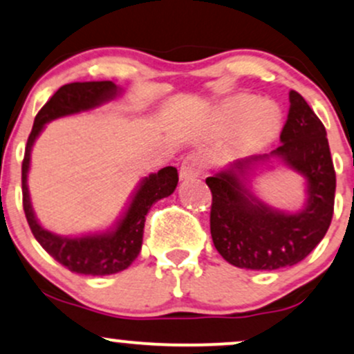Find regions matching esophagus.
Returning a JSON list of instances; mask_svg holds the SVG:
<instances>
[{"label":"esophagus","instance_id":"obj_1","mask_svg":"<svg viewBox=\"0 0 354 354\" xmlns=\"http://www.w3.org/2000/svg\"><path fill=\"white\" fill-rule=\"evenodd\" d=\"M203 169H205V160H203L200 154H188L181 163L180 178L185 181L194 180V178L200 176Z\"/></svg>","mask_w":354,"mask_h":354}]
</instances>
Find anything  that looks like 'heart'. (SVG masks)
<instances>
[{
  "mask_svg": "<svg viewBox=\"0 0 354 354\" xmlns=\"http://www.w3.org/2000/svg\"><path fill=\"white\" fill-rule=\"evenodd\" d=\"M243 123L238 135V145L241 149L251 151L270 143L276 136L281 123L278 108L271 103H261L254 96H238L231 100L223 109V123L234 128Z\"/></svg>",
  "mask_w": 354,
  "mask_h": 354,
  "instance_id": "b5f03b06",
  "label": "heart"
}]
</instances>
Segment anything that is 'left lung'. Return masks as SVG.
<instances>
[{
	"mask_svg": "<svg viewBox=\"0 0 354 354\" xmlns=\"http://www.w3.org/2000/svg\"><path fill=\"white\" fill-rule=\"evenodd\" d=\"M270 154L234 161L206 178L209 186V228L214 248L233 266L271 271L293 266L324 238L335 209L336 173L326 129L298 91H290V111ZM278 157L303 174L308 200L299 214L273 210L250 194L242 176L254 164Z\"/></svg>",
	"mask_w": 354,
	"mask_h": 354,
	"instance_id": "left-lung-1",
	"label": "left lung"
}]
</instances>
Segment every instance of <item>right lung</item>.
<instances>
[{
    "instance_id": "1",
    "label": "right lung",
    "mask_w": 354,
    "mask_h": 354,
    "mask_svg": "<svg viewBox=\"0 0 354 354\" xmlns=\"http://www.w3.org/2000/svg\"><path fill=\"white\" fill-rule=\"evenodd\" d=\"M120 88L113 81H84L61 86L35 118L33 129L28 136L26 149L21 165L23 209L28 225L36 241L53 256L59 265L78 274L106 276L120 273L131 265L141 251L146 214L156 201L169 196L178 185V169L166 166L158 173L149 174L141 181L140 188L129 203L124 216L115 230L100 234H88L81 238H64L44 230L36 219L28 191V169H30L31 148L36 138L43 131L44 124L56 118L88 111L106 101L116 98Z\"/></svg>"
}]
</instances>
